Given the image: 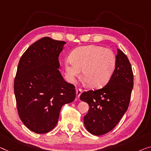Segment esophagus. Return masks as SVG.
I'll use <instances>...</instances> for the list:
<instances>
[{"label":"esophagus","mask_w":151,"mask_h":151,"mask_svg":"<svg viewBox=\"0 0 151 151\" xmlns=\"http://www.w3.org/2000/svg\"><path fill=\"white\" fill-rule=\"evenodd\" d=\"M82 92H83V90H82L81 89L78 88L77 89H76V99L79 98Z\"/></svg>","instance_id":"esophagus-1"}]
</instances>
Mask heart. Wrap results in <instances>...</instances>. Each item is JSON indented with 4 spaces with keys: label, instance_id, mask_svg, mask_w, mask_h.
<instances>
[{
    "label": "heart",
    "instance_id": "obj_1",
    "mask_svg": "<svg viewBox=\"0 0 151 151\" xmlns=\"http://www.w3.org/2000/svg\"><path fill=\"white\" fill-rule=\"evenodd\" d=\"M70 81L79 76L83 69V76L90 86L99 87L110 79L115 66V56L109 49L97 45L78 47L72 53L70 59L64 64Z\"/></svg>",
    "mask_w": 151,
    "mask_h": 151
}]
</instances>
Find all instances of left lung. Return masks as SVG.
<instances>
[{
	"instance_id": "obj_1",
	"label": "left lung",
	"mask_w": 151,
	"mask_h": 151,
	"mask_svg": "<svg viewBox=\"0 0 151 151\" xmlns=\"http://www.w3.org/2000/svg\"><path fill=\"white\" fill-rule=\"evenodd\" d=\"M134 86V74L125 54L117 49L115 68L102 88L84 91L81 100L89 106L84 124L90 133L101 136L118 124L129 107Z\"/></svg>"
}]
</instances>
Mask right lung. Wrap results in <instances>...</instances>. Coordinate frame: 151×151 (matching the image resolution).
<instances>
[{
    "instance_id": "1",
    "label": "right lung",
    "mask_w": 151,
    "mask_h": 151,
    "mask_svg": "<svg viewBox=\"0 0 151 151\" xmlns=\"http://www.w3.org/2000/svg\"><path fill=\"white\" fill-rule=\"evenodd\" d=\"M65 43L42 38L28 47L18 64L14 80L18 114L37 134L53 129L62 107L76 98L75 86L65 81L58 69V58Z\"/></svg>"
}]
</instances>
